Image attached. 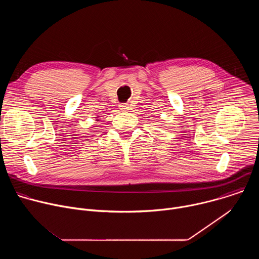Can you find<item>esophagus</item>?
<instances>
[{"label": "esophagus", "instance_id": "34e87169", "mask_svg": "<svg viewBox=\"0 0 259 259\" xmlns=\"http://www.w3.org/2000/svg\"><path fill=\"white\" fill-rule=\"evenodd\" d=\"M120 108H121V110H123V112H127L128 108H129V105L127 103H122L120 105Z\"/></svg>", "mask_w": 259, "mask_h": 259}]
</instances>
